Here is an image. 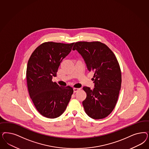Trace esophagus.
I'll return each mask as SVG.
<instances>
[{
  "label": "esophagus",
  "mask_w": 149,
  "mask_h": 149,
  "mask_svg": "<svg viewBox=\"0 0 149 149\" xmlns=\"http://www.w3.org/2000/svg\"><path fill=\"white\" fill-rule=\"evenodd\" d=\"M81 89V88H73V92L74 93H76L78 91H79Z\"/></svg>",
  "instance_id": "34e87169"
}]
</instances>
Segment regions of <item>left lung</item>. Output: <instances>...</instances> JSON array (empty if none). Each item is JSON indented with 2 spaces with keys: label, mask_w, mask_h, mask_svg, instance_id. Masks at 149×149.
Masks as SVG:
<instances>
[{
  "label": "left lung",
  "mask_w": 149,
  "mask_h": 149,
  "mask_svg": "<svg viewBox=\"0 0 149 149\" xmlns=\"http://www.w3.org/2000/svg\"><path fill=\"white\" fill-rule=\"evenodd\" d=\"M72 50L82 55L88 70L94 73V88H83L86 93L82 102L85 112L93 119L104 118L114 109L121 87V71L117 58L100 42H76Z\"/></svg>",
  "instance_id": "1"
}]
</instances>
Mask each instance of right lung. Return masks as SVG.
Here are the masks:
<instances>
[{"mask_svg":"<svg viewBox=\"0 0 149 149\" xmlns=\"http://www.w3.org/2000/svg\"><path fill=\"white\" fill-rule=\"evenodd\" d=\"M74 43L45 42L36 48L29 58L26 79L30 97L36 109L44 117L61 115L71 99L73 89L52 81L60 63L72 50Z\"/></svg>","mask_w":149,"mask_h":149,"instance_id":"right-lung-1","label":"right lung"}]
</instances>
